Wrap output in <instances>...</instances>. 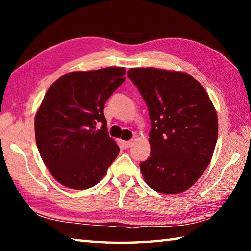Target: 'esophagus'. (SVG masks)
<instances>
[{"label": "esophagus", "mask_w": 251, "mask_h": 251, "mask_svg": "<svg viewBox=\"0 0 251 251\" xmlns=\"http://www.w3.org/2000/svg\"><path fill=\"white\" fill-rule=\"evenodd\" d=\"M123 144H124L125 148H129V147H131V145H133V141H126Z\"/></svg>", "instance_id": "1"}]
</instances>
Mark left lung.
<instances>
[{"label":"left lung","instance_id":"left-lung-1","mask_svg":"<svg viewBox=\"0 0 251 251\" xmlns=\"http://www.w3.org/2000/svg\"><path fill=\"white\" fill-rule=\"evenodd\" d=\"M129 79L147 105L151 156L139 164L147 185L161 194L190 188L214 154L218 118L209 96L189 74L146 67Z\"/></svg>","mask_w":251,"mask_h":251}]
</instances>
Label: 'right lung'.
Segmentation results:
<instances>
[{
    "label": "right lung",
    "instance_id": "obj_1",
    "mask_svg": "<svg viewBox=\"0 0 251 251\" xmlns=\"http://www.w3.org/2000/svg\"><path fill=\"white\" fill-rule=\"evenodd\" d=\"M125 74L124 67L71 72L46 92L34 122L36 145L59 184L91 188L117 157L120 147L107 133L104 105L125 82Z\"/></svg>",
    "mask_w": 251,
    "mask_h": 251
}]
</instances>
